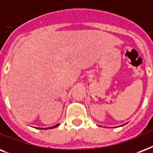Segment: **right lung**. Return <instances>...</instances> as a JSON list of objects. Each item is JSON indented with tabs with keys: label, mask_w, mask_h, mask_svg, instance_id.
<instances>
[{
	"label": "right lung",
	"mask_w": 153,
	"mask_h": 153,
	"mask_svg": "<svg viewBox=\"0 0 153 153\" xmlns=\"http://www.w3.org/2000/svg\"><path fill=\"white\" fill-rule=\"evenodd\" d=\"M59 125H60V124H58V125H55V126H53V127H50V128H56V127H57V126H59ZM41 129H43V128H41ZM45 129H47V128H45Z\"/></svg>",
	"instance_id": "1"
}]
</instances>
